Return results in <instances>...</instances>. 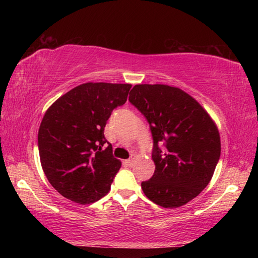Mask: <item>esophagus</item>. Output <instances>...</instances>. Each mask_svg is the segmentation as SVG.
Wrapping results in <instances>:
<instances>
[{"label": "esophagus", "instance_id": "1", "mask_svg": "<svg viewBox=\"0 0 258 258\" xmlns=\"http://www.w3.org/2000/svg\"><path fill=\"white\" fill-rule=\"evenodd\" d=\"M133 160H134V158H130L126 160V164H127L128 166H133Z\"/></svg>", "mask_w": 258, "mask_h": 258}]
</instances>
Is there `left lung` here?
Listing matches in <instances>:
<instances>
[{
    "label": "left lung",
    "instance_id": "8db88e82",
    "mask_svg": "<svg viewBox=\"0 0 258 258\" xmlns=\"http://www.w3.org/2000/svg\"><path fill=\"white\" fill-rule=\"evenodd\" d=\"M130 102L150 124L155 173L142 182L143 194L164 208L181 207L211 182L221 156L215 121L202 104L178 87L138 84ZM163 144V152L158 146Z\"/></svg>",
    "mask_w": 258,
    "mask_h": 258
}]
</instances>
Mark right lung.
I'll list each match as a JSON object with an SVG mask.
<instances>
[{"label":"right lung","instance_id":"add662e5","mask_svg":"<svg viewBox=\"0 0 258 258\" xmlns=\"http://www.w3.org/2000/svg\"><path fill=\"white\" fill-rule=\"evenodd\" d=\"M131 87L84 83L47 108L38 130V152L46 178L64 198L92 204L110 190L121 161L112 156L103 130L113 109L126 102Z\"/></svg>","mask_w":258,"mask_h":258}]
</instances>
